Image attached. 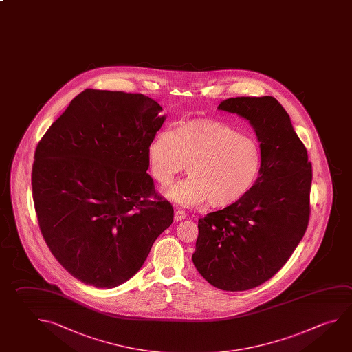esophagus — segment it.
<instances>
[{
    "label": "esophagus",
    "instance_id": "obj_1",
    "mask_svg": "<svg viewBox=\"0 0 352 352\" xmlns=\"http://www.w3.org/2000/svg\"><path fill=\"white\" fill-rule=\"evenodd\" d=\"M184 219H186L185 211H183V210H175V212H174V220H175V221H182V220H184Z\"/></svg>",
    "mask_w": 352,
    "mask_h": 352
}]
</instances>
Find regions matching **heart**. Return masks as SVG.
Listing matches in <instances>:
<instances>
[{
    "label": "heart",
    "instance_id": "b5f03b06",
    "mask_svg": "<svg viewBox=\"0 0 352 352\" xmlns=\"http://www.w3.org/2000/svg\"><path fill=\"white\" fill-rule=\"evenodd\" d=\"M152 177L166 186L186 166L188 178L168 191L180 205L208 200L212 208L239 203L252 188L261 168V148L252 137L216 120L195 118L163 130L147 151Z\"/></svg>",
    "mask_w": 352,
    "mask_h": 352
}]
</instances>
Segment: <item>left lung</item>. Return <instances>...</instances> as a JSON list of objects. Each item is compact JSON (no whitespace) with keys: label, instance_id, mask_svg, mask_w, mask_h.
I'll list each match as a JSON object with an SVG mask.
<instances>
[{"label":"left lung","instance_id":"left-lung-1","mask_svg":"<svg viewBox=\"0 0 352 352\" xmlns=\"http://www.w3.org/2000/svg\"><path fill=\"white\" fill-rule=\"evenodd\" d=\"M219 110L252 124L261 168L239 203L199 219L192 262L211 285L239 292L265 283L294 252L308 228L313 170L289 115L274 98H231Z\"/></svg>","mask_w":352,"mask_h":352}]
</instances>
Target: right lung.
<instances>
[{"label":"right lung","mask_w":352,"mask_h":352,"mask_svg":"<svg viewBox=\"0 0 352 352\" xmlns=\"http://www.w3.org/2000/svg\"><path fill=\"white\" fill-rule=\"evenodd\" d=\"M162 111L142 94L87 89L38 142L32 194L39 228L82 283L129 280L173 222V206L147 173Z\"/></svg>","instance_id":"obj_1"}]
</instances>
